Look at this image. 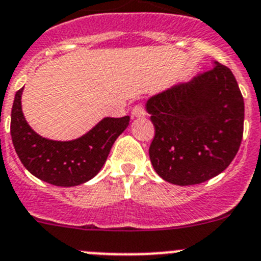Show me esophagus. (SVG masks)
<instances>
[{"mask_svg":"<svg viewBox=\"0 0 261 261\" xmlns=\"http://www.w3.org/2000/svg\"><path fill=\"white\" fill-rule=\"evenodd\" d=\"M132 115L136 117H142L146 115V110H145V107L142 105H136L132 108Z\"/></svg>","mask_w":261,"mask_h":261,"instance_id":"obj_1","label":"esophagus"}]
</instances>
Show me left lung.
I'll use <instances>...</instances> for the list:
<instances>
[{"mask_svg": "<svg viewBox=\"0 0 261 261\" xmlns=\"http://www.w3.org/2000/svg\"><path fill=\"white\" fill-rule=\"evenodd\" d=\"M146 110L155 129L151 165L168 183H204L226 170L238 153L243 96L231 70L220 62L188 84L150 98Z\"/></svg>", "mask_w": 261, "mask_h": 261, "instance_id": "obj_1", "label": "left lung"}]
</instances>
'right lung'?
Returning <instances> with one entry per match:
<instances>
[{
  "label": "right lung",
  "instance_id": "1",
  "mask_svg": "<svg viewBox=\"0 0 261 261\" xmlns=\"http://www.w3.org/2000/svg\"><path fill=\"white\" fill-rule=\"evenodd\" d=\"M18 90L11 108L10 132L23 166L40 180L74 187L93 179L105 165L111 147L129 124V116L106 117L74 141H52L36 135L23 116Z\"/></svg>",
  "mask_w": 261,
  "mask_h": 261
}]
</instances>
